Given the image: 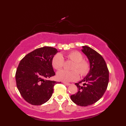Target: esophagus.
I'll return each instance as SVG.
<instances>
[{"instance_id": "obj_1", "label": "esophagus", "mask_w": 126, "mask_h": 126, "mask_svg": "<svg viewBox=\"0 0 126 126\" xmlns=\"http://www.w3.org/2000/svg\"><path fill=\"white\" fill-rule=\"evenodd\" d=\"M63 83L64 84L67 85V86H69V85H71V84L69 83H66V82H63Z\"/></svg>"}]
</instances>
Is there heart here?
I'll list each match as a JSON object with an SVG mask.
<instances>
[{"label": "heart", "mask_w": 126, "mask_h": 126, "mask_svg": "<svg viewBox=\"0 0 126 126\" xmlns=\"http://www.w3.org/2000/svg\"><path fill=\"white\" fill-rule=\"evenodd\" d=\"M68 57L75 62L73 68L74 71L61 70L57 74L58 79L63 82H72L78 79L79 74L82 77H85L89 73L91 69L90 63L84 60L83 55L80 52L76 50L72 51L68 53ZM64 64V59L63 55L60 53L55 55L52 59L53 67L55 69H60Z\"/></svg>", "instance_id": "b5f03b06"}]
</instances>
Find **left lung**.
Returning a JSON list of instances; mask_svg holds the SVG:
<instances>
[{"label":"left lung","mask_w":126,"mask_h":126,"mask_svg":"<svg viewBox=\"0 0 126 126\" xmlns=\"http://www.w3.org/2000/svg\"><path fill=\"white\" fill-rule=\"evenodd\" d=\"M82 51L89 59L90 72L75 84L78 92L71 95V98L77 105L86 107L95 103L103 95L109 82V71L104 59L96 51L88 46L83 47ZM82 82L84 84L81 85Z\"/></svg>","instance_id":"obj_1"}]
</instances>
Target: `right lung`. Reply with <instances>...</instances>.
Segmentation results:
<instances>
[{"mask_svg": "<svg viewBox=\"0 0 126 126\" xmlns=\"http://www.w3.org/2000/svg\"><path fill=\"white\" fill-rule=\"evenodd\" d=\"M58 52L50 47L36 49L20 61L16 73V86L23 98L39 106L52 97L57 82L48 79L55 75L52 59Z\"/></svg>", "mask_w": 126, "mask_h": 126, "instance_id": "1", "label": "right lung"}]
</instances>
